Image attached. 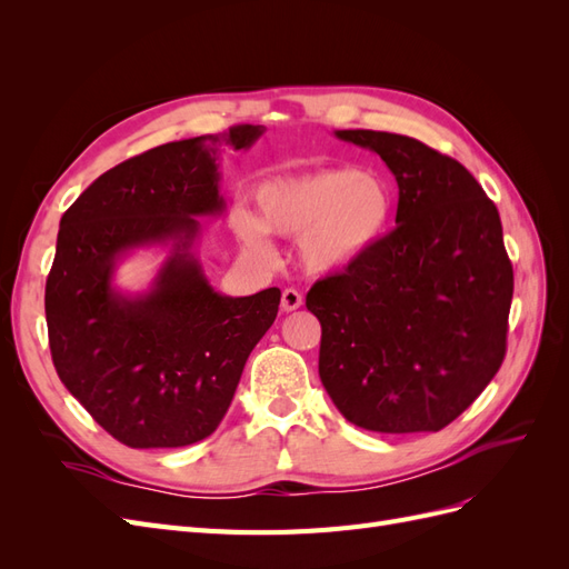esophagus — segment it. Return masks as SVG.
Returning <instances> with one entry per match:
<instances>
[{
	"label": "esophagus",
	"mask_w": 569,
	"mask_h": 569,
	"mask_svg": "<svg viewBox=\"0 0 569 569\" xmlns=\"http://www.w3.org/2000/svg\"><path fill=\"white\" fill-rule=\"evenodd\" d=\"M303 303V297L299 295L297 289H284L282 291V299H280V306H282V311L284 313H289V311H297V308Z\"/></svg>",
	"instance_id": "34e87169"
}]
</instances>
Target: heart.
Returning a JSON list of instances; mask_svg holds the SVG:
<instances>
[{"mask_svg":"<svg viewBox=\"0 0 569 569\" xmlns=\"http://www.w3.org/2000/svg\"><path fill=\"white\" fill-rule=\"evenodd\" d=\"M258 218L237 206L230 226L251 253L270 256L266 230L299 237V258L311 272H335L360 261L385 237L393 194L389 184L353 166L322 168L256 189Z\"/></svg>","mask_w":569,"mask_h":569,"instance_id":"1","label":"heart"}]
</instances>
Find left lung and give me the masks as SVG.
<instances>
[{"label":"left lung","instance_id":"left-lung-1","mask_svg":"<svg viewBox=\"0 0 569 569\" xmlns=\"http://www.w3.org/2000/svg\"><path fill=\"white\" fill-rule=\"evenodd\" d=\"M389 166L396 228L318 280V372L339 412L382 435L439 432L506 358L512 263L496 203L456 159L412 137L337 130Z\"/></svg>","mask_w":569,"mask_h":569}]
</instances>
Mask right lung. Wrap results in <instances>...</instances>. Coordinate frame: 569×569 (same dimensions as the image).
I'll list each match as a JSON object with an SVG mask.
<instances>
[{"instance_id": "right-lung-1", "label": "right lung", "mask_w": 569, "mask_h": 569, "mask_svg": "<svg viewBox=\"0 0 569 569\" xmlns=\"http://www.w3.org/2000/svg\"><path fill=\"white\" fill-rule=\"evenodd\" d=\"M261 126L153 147L99 176L61 218L44 313L59 380L130 449H178L216 432L249 353L278 318L280 289L222 297L192 253L197 216L226 209L220 147L249 149ZM171 242L147 296L110 284L117 258Z\"/></svg>"}]
</instances>
